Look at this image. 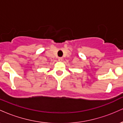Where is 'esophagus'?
I'll use <instances>...</instances> for the list:
<instances>
[{
	"label": "esophagus",
	"mask_w": 123,
	"mask_h": 123,
	"mask_svg": "<svg viewBox=\"0 0 123 123\" xmlns=\"http://www.w3.org/2000/svg\"><path fill=\"white\" fill-rule=\"evenodd\" d=\"M62 60H63V58L62 57H59L58 58V61H62Z\"/></svg>",
	"instance_id": "1"
}]
</instances>
